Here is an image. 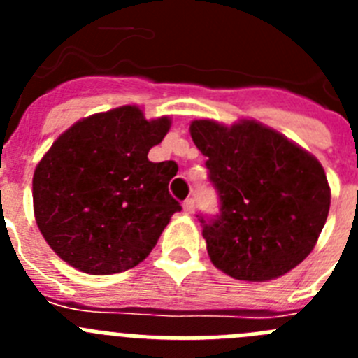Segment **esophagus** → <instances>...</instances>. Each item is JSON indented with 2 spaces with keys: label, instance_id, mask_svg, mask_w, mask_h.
<instances>
[{
  "label": "esophagus",
  "instance_id": "obj_1",
  "mask_svg": "<svg viewBox=\"0 0 358 358\" xmlns=\"http://www.w3.org/2000/svg\"><path fill=\"white\" fill-rule=\"evenodd\" d=\"M182 210L186 211V213H194V210H195V201L194 199H186L185 202H182Z\"/></svg>",
  "mask_w": 358,
  "mask_h": 358
}]
</instances>
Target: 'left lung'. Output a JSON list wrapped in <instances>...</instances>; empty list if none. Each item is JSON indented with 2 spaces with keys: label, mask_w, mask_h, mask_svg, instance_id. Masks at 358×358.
Wrapping results in <instances>:
<instances>
[{
  "label": "left lung",
  "mask_w": 358,
  "mask_h": 358,
  "mask_svg": "<svg viewBox=\"0 0 358 358\" xmlns=\"http://www.w3.org/2000/svg\"><path fill=\"white\" fill-rule=\"evenodd\" d=\"M189 134L220 199L217 217L199 218L211 264L243 281L276 280L301 264L330 210L321 163L255 120H195Z\"/></svg>",
  "instance_id": "obj_1"
}]
</instances>
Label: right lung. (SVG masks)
<instances>
[{"instance_id":"obj_1","label":"right lung","mask_w":358,"mask_h":358,"mask_svg":"<svg viewBox=\"0 0 358 358\" xmlns=\"http://www.w3.org/2000/svg\"><path fill=\"white\" fill-rule=\"evenodd\" d=\"M170 118L123 106L62 132L34 172L39 231L66 264L103 276L143 262L181 204L169 194L173 161L152 163Z\"/></svg>"}]
</instances>
